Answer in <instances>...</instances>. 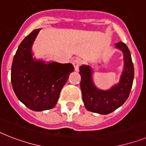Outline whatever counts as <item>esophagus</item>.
Here are the masks:
<instances>
[{
  "label": "esophagus",
  "instance_id": "obj_1",
  "mask_svg": "<svg viewBox=\"0 0 146 146\" xmlns=\"http://www.w3.org/2000/svg\"><path fill=\"white\" fill-rule=\"evenodd\" d=\"M81 64H82V61L80 60V58H76L73 61V64L74 66V68H75L76 71L79 70V66L81 65Z\"/></svg>",
  "mask_w": 146,
  "mask_h": 146
}]
</instances>
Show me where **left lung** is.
<instances>
[{
    "label": "left lung",
    "mask_w": 146,
    "mask_h": 146,
    "mask_svg": "<svg viewBox=\"0 0 146 146\" xmlns=\"http://www.w3.org/2000/svg\"><path fill=\"white\" fill-rule=\"evenodd\" d=\"M115 45L124 54V70L119 83L109 90H99L95 87L92 80V70L89 66L82 65L79 67L82 100L88 111L108 114L123 105L129 96L134 76L131 52L127 45L122 41Z\"/></svg>",
    "instance_id": "left-lung-1"
}]
</instances>
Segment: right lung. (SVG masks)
<instances>
[{
	"label": "right lung",
	"instance_id": "add662e5",
	"mask_svg": "<svg viewBox=\"0 0 146 146\" xmlns=\"http://www.w3.org/2000/svg\"><path fill=\"white\" fill-rule=\"evenodd\" d=\"M40 29H35L21 41L13 58L11 82L22 103L35 111L51 109L60 92L74 70L72 64H45L33 58L32 45Z\"/></svg>",
	"mask_w": 146,
	"mask_h": 146
}]
</instances>
